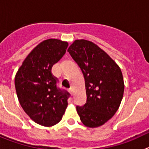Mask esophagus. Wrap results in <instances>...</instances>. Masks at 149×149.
Returning a JSON list of instances; mask_svg holds the SVG:
<instances>
[{
    "label": "esophagus",
    "mask_w": 149,
    "mask_h": 149,
    "mask_svg": "<svg viewBox=\"0 0 149 149\" xmlns=\"http://www.w3.org/2000/svg\"><path fill=\"white\" fill-rule=\"evenodd\" d=\"M69 92H70V94H71V95H73V89H72V88H70V89L69 90Z\"/></svg>",
    "instance_id": "obj_1"
}]
</instances>
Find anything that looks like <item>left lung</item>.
<instances>
[{
	"label": "left lung",
	"mask_w": 149,
	"mask_h": 149,
	"mask_svg": "<svg viewBox=\"0 0 149 149\" xmlns=\"http://www.w3.org/2000/svg\"><path fill=\"white\" fill-rule=\"evenodd\" d=\"M68 52L84 75L87 102L76 107L83 124L97 128L116 113L123 97L124 81L119 65L92 41L75 40Z\"/></svg>",
	"instance_id": "8db88e82"
}]
</instances>
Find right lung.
<instances>
[{
    "label": "right lung",
    "mask_w": 149,
    "mask_h": 149,
    "mask_svg": "<svg viewBox=\"0 0 149 149\" xmlns=\"http://www.w3.org/2000/svg\"><path fill=\"white\" fill-rule=\"evenodd\" d=\"M67 41L49 38L38 44L16 73L15 85L21 106L35 123L50 127L61 121L70 94L56 86L52 67L66 53Z\"/></svg>",
    "instance_id": "add662e5"
}]
</instances>
